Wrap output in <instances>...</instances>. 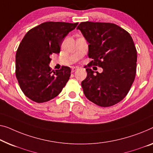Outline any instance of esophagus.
Returning <instances> with one entry per match:
<instances>
[{
	"label": "esophagus",
	"instance_id": "obj_1",
	"mask_svg": "<svg viewBox=\"0 0 153 153\" xmlns=\"http://www.w3.org/2000/svg\"><path fill=\"white\" fill-rule=\"evenodd\" d=\"M78 69V67H73L72 68H71V71H72V72H74V71H76Z\"/></svg>",
	"mask_w": 153,
	"mask_h": 153
}]
</instances>
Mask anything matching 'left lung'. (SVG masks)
I'll return each mask as SVG.
<instances>
[{"label": "left lung", "mask_w": 153, "mask_h": 153, "mask_svg": "<svg viewBox=\"0 0 153 153\" xmlns=\"http://www.w3.org/2000/svg\"><path fill=\"white\" fill-rule=\"evenodd\" d=\"M89 43L87 76L82 82L84 95L101 107L115 105L131 89L136 75L137 50L130 33L109 22H82L77 27ZM103 69L101 74L90 67Z\"/></svg>", "instance_id": "left-lung-1"}]
</instances>
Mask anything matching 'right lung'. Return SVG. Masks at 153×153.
<instances>
[{
  "label": "right lung",
  "mask_w": 153,
  "mask_h": 153,
  "mask_svg": "<svg viewBox=\"0 0 153 153\" xmlns=\"http://www.w3.org/2000/svg\"><path fill=\"white\" fill-rule=\"evenodd\" d=\"M78 22H46L27 32L16 54V76L25 95L43 103L60 94L71 76L70 67L51 70L52 53H59L63 40Z\"/></svg>",
  "instance_id": "obj_1"
}]
</instances>
